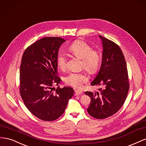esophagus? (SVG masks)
<instances>
[{"instance_id":"34e87169","label":"esophagus","mask_w":146,"mask_h":146,"mask_svg":"<svg viewBox=\"0 0 146 146\" xmlns=\"http://www.w3.org/2000/svg\"><path fill=\"white\" fill-rule=\"evenodd\" d=\"M83 93V92L82 91L80 90H76L75 91V93H74V96H78L80 95Z\"/></svg>"}]
</instances>
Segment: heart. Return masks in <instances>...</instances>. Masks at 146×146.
Wrapping results in <instances>:
<instances>
[{"mask_svg": "<svg viewBox=\"0 0 146 146\" xmlns=\"http://www.w3.org/2000/svg\"><path fill=\"white\" fill-rule=\"evenodd\" d=\"M68 50L77 58L82 60V68L90 74L98 72L101 64V55L100 52L92 49V47L83 40H76L68 47ZM67 58L62 52L57 55L56 64L61 70L67 68ZM88 78L84 72H72L65 77L66 85L76 88H80L83 84L86 83Z\"/></svg>", "mask_w": 146, "mask_h": 146, "instance_id": "1", "label": "heart"}]
</instances>
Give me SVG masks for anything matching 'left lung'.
Here are the masks:
<instances>
[{"mask_svg": "<svg viewBox=\"0 0 146 146\" xmlns=\"http://www.w3.org/2000/svg\"><path fill=\"white\" fill-rule=\"evenodd\" d=\"M103 45L102 61L92 86H102L99 92L86 91L91 98L88 113L96 119H105L117 113L124 104L129 90L126 61L119 46L99 35Z\"/></svg>", "mask_w": 146, "mask_h": 146, "instance_id": "obj_1", "label": "left lung"}]
</instances>
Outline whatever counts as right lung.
I'll use <instances>...</instances> for the list:
<instances>
[{"instance_id":"right-lung-1","label":"right lung","mask_w":146,"mask_h":146,"mask_svg":"<svg viewBox=\"0 0 146 146\" xmlns=\"http://www.w3.org/2000/svg\"><path fill=\"white\" fill-rule=\"evenodd\" d=\"M66 40L60 37H45L24 51L20 66L19 92L25 105L34 116L53 121L65 111L74 90L70 87L54 89L61 79L57 75L56 58Z\"/></svg>"}]
</instances>
